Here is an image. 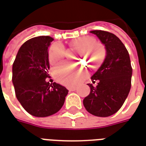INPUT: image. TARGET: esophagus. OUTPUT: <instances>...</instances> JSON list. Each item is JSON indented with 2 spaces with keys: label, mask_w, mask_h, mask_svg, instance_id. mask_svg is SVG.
I'll return each mask as SVG.
<instances>
[{
  "label": "esophagus",
  "mask_w": 146,
  "mask_h": 146,
  "mask_svg": "<svg viewBox=\"0 0 146 146\" xmlns=\"http://www.w3.org/2000/svg\"><path fill=\"white\" fill-rule=\"evenodd\" d=\"M68 90L70 92H74V91H76V88L75 87H69Z\"/></svg>",
  "instance_id": "1"
}]
</instances>
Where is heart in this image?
Listing matches in <instances>:
<instances>
[{
	"mask_svg": "<svg viewBox=\"0 0 146 146\" xmlns=\"http://www.w3.org/2000/svg\"><path fill=\"white\" fill-rule=\"evenodd\" d=\"M73 46L80 50L77 57H84L91 62L93 67L99 66L104 61V47L95 42V39L91 36H81L74 39ZM66 55V50L60 44H54L48 51V58L51 65H56L63 60ZM83 70L78 66L68 63L62 64L57 66L53 71L54 78L58 82L63 84H72L80 80L82 76Z\"/></svg>",
	"mask_w": 146,
	"mask_h": 146,
	"instance_id": "heart-1",
	"label": "heart"
}]
</instances>
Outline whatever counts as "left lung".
I'll return each instance as SVG.
<instances>
[{"label":"left lung","instance_id":"8db88e82","mask_svg":"<svg viewBox=\"0 0 146 146\" xmlns=\"http://www.w3.org/2000/svg\"><path fill=\"white\" fill-rule=\"evenodd\" d=\"M106 49L103 63L92 76L91 92L83 103L92 115L106 117L116 113L125 102L131 86L132 68L128 51L116 35L103 30H92Z\"/></svg>","mask_w":146,"mask_h":146}]
</instances>
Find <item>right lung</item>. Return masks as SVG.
Listing matches in <instances>:
<instances>
[{
  "mask_svg": "<svg viewBox=\"0 0 146 146\" xmlns=\"http://www.w3.org/2000/svg\"><path fill=\"white\" fill-rule=\"evenodd\" d=\"M53 38L40 36L21 46L12 66V82L16 98L27 113L45 117L62 107L68 90L57 83L46 82L50 68L48 47Z\"/></svg>",
  "mask_w": 146,
  "mask_h": 146,
  "instance_id": "obj_1",
  "label": "right lung"
}]
</instances>
